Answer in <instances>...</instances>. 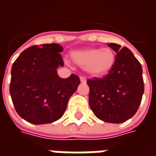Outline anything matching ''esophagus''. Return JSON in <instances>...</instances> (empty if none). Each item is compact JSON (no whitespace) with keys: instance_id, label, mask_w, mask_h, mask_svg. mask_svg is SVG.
Instances as JSON below:
<instances>
[{"instance_id":"1","label":"esophagus","mask_w":156,"mask_h":156,"mask_svg":"<svg viewBox=\"0 0 156 156\" xmlns=\"http://www.w3.org/2000/svg\"><path fill=\"white\" fill-rule=\"evenodd\" d=\"M80 81H81V83H85L87 80H86V78H85V77L82 76V77H80Z\"/></svg>"}]
</instances>
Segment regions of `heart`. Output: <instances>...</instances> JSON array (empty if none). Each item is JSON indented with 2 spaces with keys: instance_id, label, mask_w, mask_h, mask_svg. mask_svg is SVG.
I'll return each instance as SVG.
<instances>
[{
  "instance_id": "1",
  "label": "heart",
  "mask_w": 156,
  "mask_h": 156,
  "mask_svg": "<svg viewBox=\"0 0 156 156\" xmlns=\"http://www.w3.org/2000/svg\"><path fill=\"white\" fill-rule=\"evenodd\" d=\"M71 59L76 64L85 67V70L93 76L108 73L115 66L116 55L110 48H87L71 52Z\"/></svg>"
}]
</instances>
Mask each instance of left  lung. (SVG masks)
<instances>
[{"label":"left lung","mask_w":156,"mask_h":156,"mask_svg":"<svg viewBox=\"0 0 156 156\" xmlns=\"http://www.w3.org/2000/svg\"><path fill=\"white\" fill-rule=\"evenodd\" d=\"M116 54L115 66L104 78L88 79L89 106L99 119L119 124L135 115L144 94L142 67L132 51L108 44Z\"/></svg>","instance_id":"obj_1"}]
</instances>
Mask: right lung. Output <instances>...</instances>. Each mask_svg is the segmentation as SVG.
I'll return each instance as SVG.
<instances>
[{
    "label": "right lung",
    "instance_id": "obj_1",
    "mask_svg": "<svg viewBox=\"0 0 156 156\" xmlns=\"http://www.w3.org/2000/svg\"><path fill=\"white\" fill-rule=\"evenodd\" d=\"M57 43L32 46L22 51L12 68L10 94L16 113L31 124H50L63 115L69 98L80 83L76 74L58 75L63 66Z\"/></svg>",
    "mask_w": 156,
    "mask_h": 156
}]
</instances>
